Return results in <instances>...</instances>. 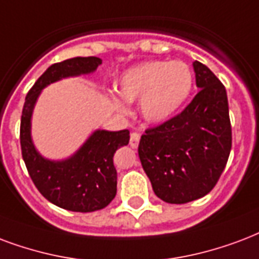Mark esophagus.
Here are the masks:
<instances>
[{
    "label": "esophagus",
    "mask_w": 259,
    "mask_h": 259,
    "mask_svg": "<svg viewBox=\"0 0 259 259\" xmlns=\"http://www.w3.org/2000/svg\"><path fill=\"white\" fill-rule=\"evenodd\" d=\"M140 138H141V136L137 132H133V133L130 134V147L137 148L138 143H140Z\"/></svg>",
    "instance_id": "34e87169"
}]
</instances>
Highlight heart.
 <instances>
[{
  "mask_svg": "<svg viewBox=\"0 0 259 259\" xmlns=\"http://www.w3.org/2000/svg\"><path fill=\"white\" fill-rule=\"evenodd\" d=\"M194 87V74L182 61H147L122 73L118 94L108 102L118 112L129 111L126 102H138L140 114L149 123H164L179 112Z\"/></svg>",
  "mask_w": 259,
  "mask_h": 259,
  "instance_id": "obj_1",
  "label": "heart"
}]
</instances>
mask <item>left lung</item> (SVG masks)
Segmentation results:
<instances>
[{
  "instance_id": "obj_1",
  "label": "left lung",
  "mask_w": 259,
  "mask_h": 259,
  "mask_svg": "<svg viewBox=\"0 0 259 259\" xmlns=\"http://www.w3.org/2000/svg\"><path fill=\"white\" fill-rule=\"evenodd\" d=\"M200 92L179 115L141 136L138 156L152 189L168 204H186L212 190L231 152L227 91L212 70L193 62Z\"/></svg>"
}]
</instances>
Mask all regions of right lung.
<instances>
[{
  "mask_svg": "<svg viewBox=\"0 0 259 259\" xmlns=\"http://www.w3.org/2000/svg\"><path fill=\"white\" fill-rule=\"evenodd\" d=\"M100 64L98 57H76L51 65L29 90L23 107L20 144L29 177L46 200L72 212H95L114 200L116 169L112 157L118 148L127 145L129 130L96 129L73 155L53 160L37 151L32 141L33 108L46 87L69 77L91 74Z\"/></svg>",
  "mask_w": 259,
  "mask_h": 259,
  "instance_id": "right-lung-1",
  "label": "right lung"
}]
</instances>
